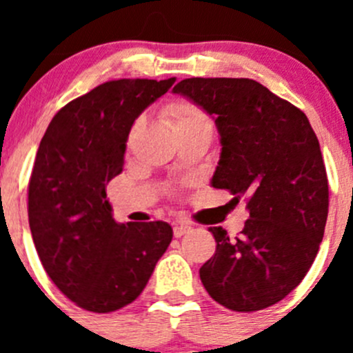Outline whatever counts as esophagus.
I'll list each match as a JSON object with an SVG mask.
<instances>
[{
  "instance_id": "obj_1",
  "label": "esophagus",
  "mask_w": 353,
  "mask_h": 353,
  "mask_svg": "<svg viewBox=\"0 0 353 353\" xmlns=\"http://www.w3.org/2000/svg\"><path fill=\"white\" fill-rule=\"evenodd\" d=\"M191 230H193V227H191L190 223H176V225H174V236L183 237L184 234L191 232Z\"/></svg>"
}]
</instances>
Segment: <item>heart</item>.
<instances>
[{"label": "heart", "instance_id": "obj_1", "mask_svg": "<svg viewBox=\"0 0 353 353\" xmlns=\"http://www.w3.org/2000/svg\"><path fill=\"white\" fill-rule=\"evenodd\" d=\"M165 116L170 121L172 130H179V128L190 126V124L199 123V121H206L205 114L196 105L186 101L170 102L165 108Z\"/></svg>", "mask_w": 353, "mask_h": 353}]
</instances>
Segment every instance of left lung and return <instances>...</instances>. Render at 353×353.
<instances>
[{
    "instance_id": "left-lung-1",
    "label": "left lung",
    "mask_w": 353,
    "mask_h": 353,
    "mask_svg": "<svg viewBox=\"0 0 353 353\" xmlns=\"http://www.w3.org/2000/svg\"><path fill=\"white\" fill-rule=\"evenodd\" d=\"M215 119L212 186L248 199L239 237L210 227L216 251L199 268L213 301L239 312L282 301L311 268L328 219V177L307 116L249 78H186L174 87Z\"/></svg>"
}]
</instances>
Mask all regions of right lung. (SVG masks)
<instances>
[{
	"label": "right lung",
	"mask_w": 353,
	"mask_h": 353,
	"mask_svg": "<svg viewBox=\"0 0 353 353\" xmlns=\"http://www.w3.org/2000/svg\"><path fill=\"white\" fill-rule=\"evenodd\" d=\"M176 78L105 81L52 117L28 183V225L42 266L92 312L131 304L172 241L167 222L117 223L105 186L121 174L134 119Z\"/></svg>",
	"instance_id": "1"
}]
</instances>
